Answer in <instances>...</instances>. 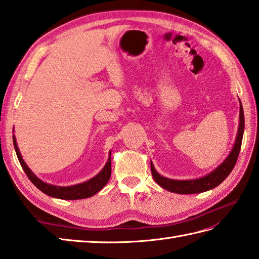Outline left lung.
<instances>
[{"label":"left lung","mask_w":259,"mask_h":259,"mask_svg":"<svg viewBox=\"0 0 259 259\" xmlns=\"http://www.w3.org/2000/svg\"><path fill=\"white\" fill-rule=\"evenodd\" d=\"M239 126L237 131V137H236L235 144L232 151H230L227 158L219 164V166L212 170L210 174L203 176L201 178L197 179H188V180H176L166 178L163 176L159 175L157 170L153 167L152 161H150L151 167V174L152 177L155 179L156 183L170 192H175V194L180 195H188V194H199V192H205L210 190L218 185H221L223 181L228 177V175L232 172L234 169L236 161L240 151L241 141H243V135H244V128H245V118H244V110L241 102L239 100Z\"/></svg>","instance_id":"1"}]
</instances>
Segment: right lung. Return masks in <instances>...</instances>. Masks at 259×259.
Returning a JSON list of instances; mask_svg holds the SVG:
<instances>
[{
  "instance_id": "1",
  "label": "right lung",
  "mask_w": 259,
  "mask_h": 259,
  "mask_svg": "<svg viewBox=\"0 0 259 259\" xmlns=\"http://www.w3.org/2000/svg\"><path fill=\"white\" fill-rule=\"evenodd\" d=\"M13 145H14L16 156H18L21 166L23 168L27 177H29V179L32 181V184L34 185L37 189H40L42 192H45L46 195L53 198H59V199H65V200H76V199H84V198L92 197L107 185V183L110 179V176H111V157H110L111 156V151H110L108 161L106 164H104V167L102 168L101 171L97 176H95L93 178L84 181V183L73 185V186H65V187L47 184L41 179H38L36 176L32 172V170L27 167V164L25 163L23 158L21 156L14 135H13Z\"/></svg>"
}]
</instances>
